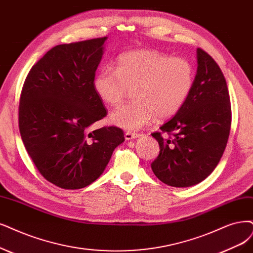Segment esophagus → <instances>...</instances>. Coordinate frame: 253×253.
<instances>
[{
	"mask_svg": "<svg viewBox=\"0 0 253 253\" xmlns=\"http://www.w3.org/2000/svg\"><path fill=\"white\" fill-rule=\"evenodd\" d=\"M138 136H141V133H136V132H131V131H126L125 132V138L127 141H130V139L136 138Z\"/></svg>",
	"mask_w": 253,
	"mask_h": 253,
	"instance_id": "34e87169",
	"label": "esophagus"
}]
</instances>
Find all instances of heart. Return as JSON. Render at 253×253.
Wrapping results in <instances>:
<instances>
[{
	"instance_id": "1",
	"label": "heart",
	"mask_w": 253,
	"mask_h": 253,
	"mask_svg": "<svg viewBox=\"0 0 253 253\" xmlns=\"http://www.w3.org/2000/svg\"><path fill=\"white\" fill-rule=\"evenodd\" d=\"M194 84L192 63L151 49L122 54L116 69L104 67L93 87L107 105L116 106L133 88L135 100L118 107L110 116L114 124L137 130L158 117L171 118L188 99Z\"/></svg>"
}]
</instances>
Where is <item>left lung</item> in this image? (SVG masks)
Wrapping results in <instances>:
<instances>
[{"instance_id": "left-lung-1", "label": "left lung", "mask_w": 253, "mask_h": 253, "mask_svg": "<svg viewBox=\"0 0 253 253\" xmlns=\"http://www.w3.org/2000/svg\"><path fill=\"white\" fill-rule=\"evenodd\" d=\"M193 88L181 109L152 136L160 154L151 164L158 179L175 188L201 182L214 170L227 145L231 126L230 98L217 62L197 49Z\"/></svg>"}]
</instances>
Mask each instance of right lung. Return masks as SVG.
Segmentation results:
<instances>
[{"label":"right lung","instance_id":"1","mask_svg":"<svg viewBox=\"0 0 253 253\" xmlns=\"http://www.w3.org/2000/svg\"><path fill=\"white\" fill-rule=\"evenodd\" d=\"M106 36L58 44L28 73L18 105V128L39 172L64 190L83 189L106 168L124 131L90 125L107 115L93 87Z\"/></svg>","mask_w":253,"mask_h":253}]
</instances>
